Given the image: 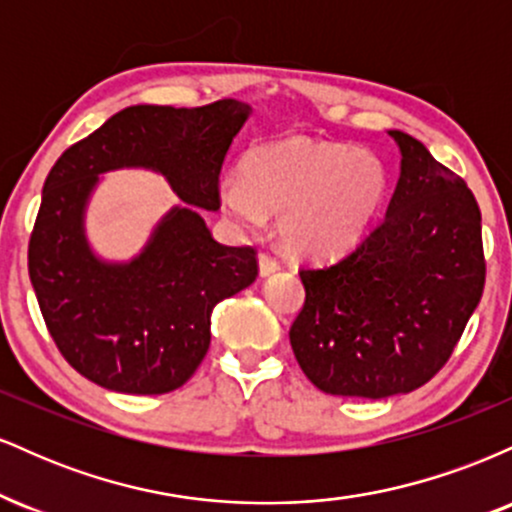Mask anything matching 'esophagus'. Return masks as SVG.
Wrapping results in <instances>:
<instances>
[{"label": "esophagus", "instance_id": "1", "mask_svg": "<svg viewBox=\"0 0 512 512\" xmlns=\"http://www.w3.org/2000/svg\"><path fill=\"white\" fill-rule=\"evenodd\" d=\"M276 269H281L279 257L272 255V252H262V255H260V274L269 276V274H274Z\"/></svg>", "mask_w": 512, "mask_h": 512}]
</instances>
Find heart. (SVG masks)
Wrapping results in <instances>:
<instances>
[{"label": "heart", "instance_id": "obj_1", "mask_svg": "<svg viewBox=\"0 0 512 512\" xmlns=\"http://www.w3.org/2000/svg\"><path fill=\"white\" fill-rule=\"evenodd\" d=\"M387 192V170L368 149L281 139L248 151L240 178L219 187L221 209L240 228L279 211V233L303 255H334L363 236Z\"/></svg>", "mask_w": 512, "mask_h": 512}]
</instances>
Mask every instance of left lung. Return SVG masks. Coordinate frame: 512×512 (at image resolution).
I'll use <instances>...</instances> for the list:
<instances>
[{
  "mask_svg": "<svg viewBox=\"0 0 512 512\" xmlns=\"http://www.w3.org/2000/svg\"><path fill=\"white\" fill-rule=\"evenodd\" d=\"M402 173L387 214L322 267H303L289 339L327 395L383 399L426 385L460 342L486 281L481 211L460 175L392 129Z\"/></svg>",
  "mask_w": 512,
  "mask_h": 512,
  "instance_id": "1",
  "label": "left lung"
}]
</instances>
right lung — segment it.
Wrapping results in <instances>:
<instances>
[{"instance_id":"add662e5","label":"right lung","mask_w":512,"mask_h":512,"mask_svg":"<svg viewBox=\"0 0 512 512\" xmlns=\"http://www.w3.org/2000/svg\"><path fill=\"white\" fill-rule=\"evenodd\" d=\"M248 105H132L57 158L28 243V274L60 354L105 390L163 395L192 378L216 303L255 281L257 250L216 243L199 207L219 209L223 158ZM161 169L186 202L127 265L90 255L80 228L98 172Z\"/></svg>"}]
</instances>
